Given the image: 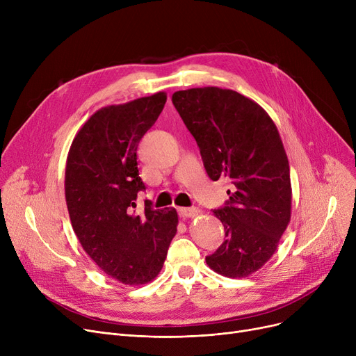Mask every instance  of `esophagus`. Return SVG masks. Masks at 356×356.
Here are the masks:
<instances>
[{
	"mask_svg": "<svg viewBox=\"0 0 356 356\" xmlns=\"http://www.w3.org/2000/svg\"><path fill=\"white\" fill-rule=\"evenodd\" d=\"M177 211L181 218H195V216L200 215V209H197V208H179Z\"/></svg>",
	"mask_w": 356,
	"mask_h": 356,
	"instance_id": "1",
	"label": "esophagus"
}]
</instances>
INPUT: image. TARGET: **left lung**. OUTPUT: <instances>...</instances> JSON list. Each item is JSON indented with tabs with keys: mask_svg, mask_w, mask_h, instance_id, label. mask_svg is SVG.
<instances>
[{
	"mask_svg": "<svg viewBox=\"0 0 356 356\" xmlns=\"http://www.w3.org/2000/svg\"><path fill=\"white\" fill-rule=\"evenodd\" d=\"M195 137L212 180L235 189L215 216L227 239L207 264L229 278L248 277L275 252L291 218L290 165L278 129L252 99L216 86L177 90L172 97Z\"/></svg>",
	"mask_w": 356,
	"mask_h": 356,
	"instance_id": "1",
	"label": "left lung"
}]
</instances>
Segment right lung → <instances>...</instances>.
<instances>
[{"mask_svg": "<svg viewBox=\"0 0 356 356\" xmlns=\"http://www.w3.org/2000/svg\"><path fill=\"white\" fill-rule=\"evenodd\" d=\"M167 101L157 92L98 109L74 136L66 160L65 197L82 248L105 274L128 286L147 284L163 268L177 232L175 208L153 209L136 199L137 147Z\"/></svg>", "mask_w": 356, "mask_h": 356, "instance_id": "obj_1", "label": "right lung"}]
</instances>
